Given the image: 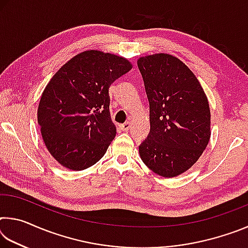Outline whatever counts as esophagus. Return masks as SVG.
<instances>
[{"label":"esophagus","instance_id":"1","mask_svg":"<svg viewBox=\"0 0 248 248\" xmlns=\"http://www.w3.org/2000/svg\"><path fill=\"white\" fill-rule=\"evenodd\" d=\"M119 127H120L121 130H123V131H128V130L130 129V127H131V124H130V123H124L123 124H120Z\"/></svg>","mask_w":248,"mask_h":248}]
</instances>
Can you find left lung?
Instances as JSON below:
<instances>
[{"mask_svg": "<svg viewBox=\"0 0 248 248\" xmlns=\"http://www.w3.org/2000/svg\"><path fill=\"white\" fill-rule=\"evenodd\" d=\"M150 104V133L139 146L155 174L177 177L198 161L211 136L207 95L190 69L169 53L140 57Z\"/></svg>", "mask_w": 248, "mask_h": 248, "instance_id": "left-lung-1", "label": "left lung"}]
</instances>
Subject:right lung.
<instances>
[{"label":"right lung","instance_id":"right-lung-1","mask_svg":"<svg viewBox=\"0 0 248 248\" xmlns=\"http://www.w3.org/2000/svg\"><path fill=\"white\" fill-rule=\"evenodd\" d=\"M132 69L128 59L86 50L61 66L41 94L37 120L59 164L83 170L102 158L116 136L109 87Z\"/></svg>","mask_w":248,"mask_h":248}]
</instances>
